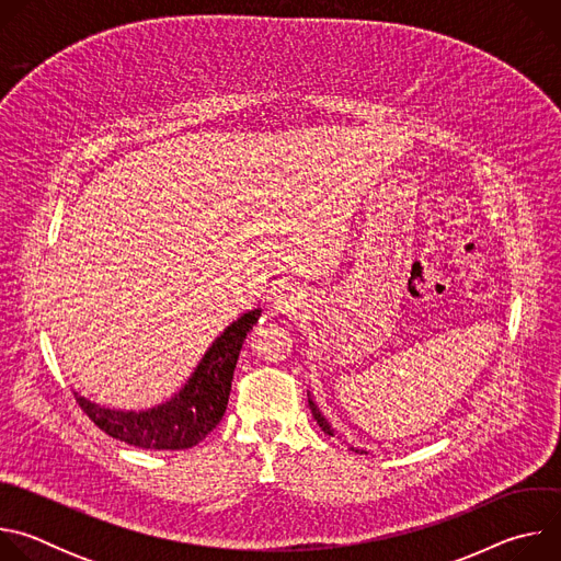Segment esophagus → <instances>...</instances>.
<instances>
[{
	"mask_svg": "<svg viewBox=\"0 0 561 561\" xmlns=\"http://www.w3.org/2000/svg\"><path fill=\"white\" fill-rule=\"evenodd\" d=\"M297 306H299V293L293 286H282L273 295L275 312H295Z\"/></svg>",
	"mask_w": 561,
	"mask_h": 561,
	"instance_id": "obj_1",
	"label": "esophagus"
}]
</instances>
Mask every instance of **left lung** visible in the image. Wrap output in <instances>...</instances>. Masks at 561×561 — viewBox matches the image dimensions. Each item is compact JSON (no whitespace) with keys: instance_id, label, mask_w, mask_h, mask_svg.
<instances>
[{"instance_id":"1","label":"left lung","mask_w":561,"mask_h":561,"mask_svg":"<svg viewBox=\"0 0 561 561\" xmlns=\"http://www.w3.org/2000/svg\"><path fill=\"white\" fill-rule=\"evenodd\" d=\"M308 407H310V411H312V417L317 420L319 428H322L327 435H335V433H333V428H331V424H329V422H327V417L322 415V411H319V409H317V404H314L312 399H310V392H308ZM351 450H355V453H364V450H359V448H353V446H351Z\"/></svg>"}]
</instances>
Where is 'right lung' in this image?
Segmentation results:
<instances>
[{
  "label": "right lung",
  "instance_id": "add662e5",
  "mask_svg": "<svg viewBox=\"0 0 561 561\" xmlns=\"http://www.w3.org/2000/svg\"><path fill=\"white\" fill-rule=\"evenodd\" d=\"M260 314L262 310L257 308L232 322L213 342L193 377L171 402L139 413L111 411L75 392L79 409L106 435L137 448L184 450L199 444L226 413L239 351L257 324Z\"/></svg>",
  "mask_w": 561,
  "mask_h": 561
}]
</instances>
